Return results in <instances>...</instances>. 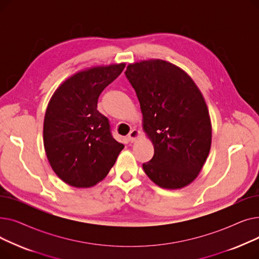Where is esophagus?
<instances>
[{"mask_svg":"<svg viewBox=\"0 0 259 259\" xmlns=\"http://www.w3.org/2000/svg\"><path fill=\"white\" fill-rule=\"evenodd\" d=\"M139 137H140V131L137 130V129H132L129 132V134H128V140L131 143H133V142H135V140H137Z\"/></svg>","mask_w":259,"mask_h":259,"instance_id":"obj_1","label":"esophagus"}]
</instances>
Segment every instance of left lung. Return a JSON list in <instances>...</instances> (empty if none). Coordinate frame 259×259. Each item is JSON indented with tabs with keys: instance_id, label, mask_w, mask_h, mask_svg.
I'll use <instances>...</instances> for the list:
<instances>
[{
	"instance_id": "obj_1",
	"label": "left lung",
	"mask_w": 259,
	"mask_h": 259,
	"mask_svg": "<svg viewBox=\"0 0 259 259\" xmlns=\"http://www.w3.org/2000/svg\"><path fill=\"white\" fill-rule=\"evenodd\" d=\"M126 77L137 92L144 130L154 155L143 169L153 183L180 189L192 183L208 157L212 128L202 94L180 67L161 60L130 64Z\"/></svg>"
}]
</instances>
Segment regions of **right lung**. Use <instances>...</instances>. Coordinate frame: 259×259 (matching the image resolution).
<instances>
[{
  "label": "right lung",
  "instance_id": "right-lung-1",
  "mask_svg": "<svg viewBox=\"0 0 259 259\" xmlns=\"http://www.w3.org/2000/svg\"><path fill=\"white\" fill-rule=\"evenodd\" d=\"M124 68L125 64H116L79 71L52 95L44 119V147L51 168L68 185H97L124 149L113 139L109 119L98 110L100 94Z\"/></svg>",
  "mask_w": 259,
  "mask_h": 259
}]
</instances>
